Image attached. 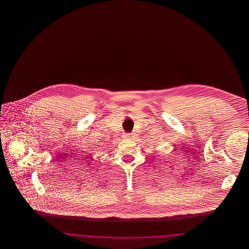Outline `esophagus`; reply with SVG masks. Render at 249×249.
<instances>
[{
	"label": "esophagus",
	"mask_w": 249,
	"mask_h": 249,
	"mask_svg": "<svg viewBox=\"0 0 249 249\" xmlns=\"http://www.w3.org/2000/svg\"><path fill=\"white\" fill-rule=\"evenodd\" d=\"M133 137V133H127V134H124V138H131Z\"/></svg>",
	"instance_id": "obj_1"
}]
</instances>
